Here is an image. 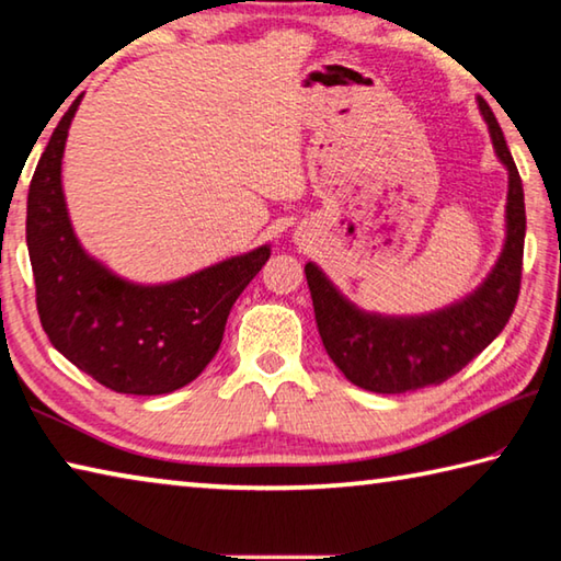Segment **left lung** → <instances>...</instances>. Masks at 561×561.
Masks as SVG:
<instances>
[{"mask_svg":"<svg viewBox=\"0 0 561 561\" xmlns=\"http://www.w3.org/2000/svg\"><path fill=\"white\" fill-rule=\"evenodd\" d=\"M477 104L488 122L494 151L510 171L507 241L480 288L435 313L388 318L355 308L316 263L306 265L318 333L330 360L357 388L398 394L445 382L502 333L517 306L527 231L525 191L490 104L484 99H477Z\"/></svg>","mask_w":561,"mask_h":561,"instance_id":"left-lung-1","label":"left lung"}]
</instances>
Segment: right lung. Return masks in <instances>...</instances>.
Wrapping results in <instances>:
<instances>
[{"instance_id": "obj_1", "label": "right lung", "mask_w": 561, "mask_h": 561, "mask_svg": "<svg viewBox=\"0 0 561 561\" xmlns=\"http://www.w3.org/2000/svg\"><path fill=\"white\" fill-rule=\"evenodd\" d=\"M79 101L54 128L26 198V248L42 328L69 363L108 390L173 392L214 360L236 298L271 259V248L161 286L124 280L91 259L73 236L61 191V156Z\"/></svg>"}]
</instances>
